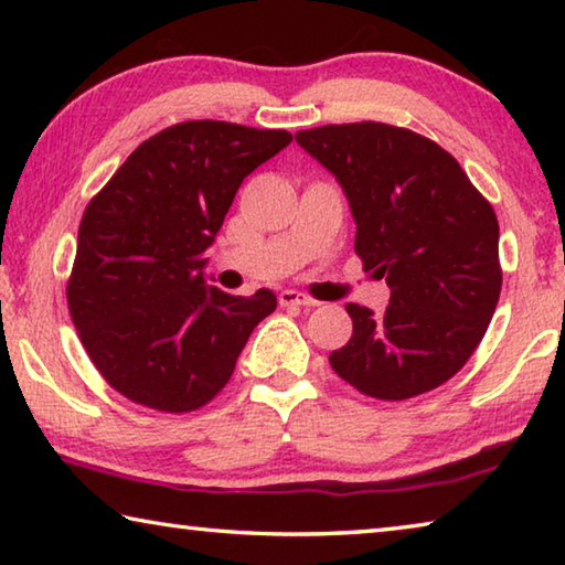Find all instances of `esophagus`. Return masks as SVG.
Wrapping results in <instances>:
<instances>
[{"instance_id":"34e87169","label":"esophagus","mask_w":565,"mask_h":565,"mask_svg":"<svg viewBox=\"0 0 565 565\" xmlns=\"http://www.w3.org/2000/svg\"><path fill=\"white\" fill-rule=\"evenodd\" d=\"M279 303L281 306H303V309H311V306H317V301H313L311 296H306L301 291H294V289H284L279 294Z\"/></svg>"}]
</instances>
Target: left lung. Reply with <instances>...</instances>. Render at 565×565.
<instances>
[{"instance_id":"obj_1","label":"left lung","mask_w":565,"mask_h":565,"mask_svg":"<svg viewBox=\"0 0 565 565\" xmlns=\"http://www.w3.org/2000/svg\"><path fill=\"white\" fill-rule=\"evenodd\" d=\"M349 199L363 271L386 279V311L347 303L353 333L329 363L361 394H426L471 359L499 303V222L436 141L381 121L296 131Z\"/></svg>"}]
</instances>
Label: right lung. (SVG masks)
I'll use <instances>...</instances> for the list:
<instances>
[{
    "mask_svg": "<svg viewBox=\"0 0 565 565\" xmlns=\"http://www.w3.org/2000/svg\"><path fill=\"white\" fill-rule=\"evenodd\" d=\"M281 129L181 121L131 151L84 209L66 303L99 374L134 404L184 414L232 379L276 296L206 284V248Z\"/></svg>",
    "mask_w": 565,
    "mask_h": 565,
    "instance_id": "right-lung-1",
    "label": "right lung"
}]
</instances>
